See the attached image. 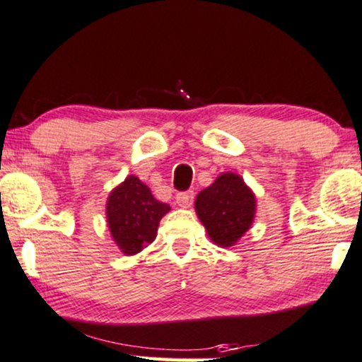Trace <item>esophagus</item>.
Instances as JSON below:
<instances>
[{
    "mask_svg": "<svg viewBox=\"0 0 362 362\" xmlns=\"http://www.w3.org/2000/svg\"><path fill=\"white\" fill-rule=\"evenodd\" d=\"M192 199H194V192L192 191L177 192L176 194V204L181 206V208H189L192 204Z\"/></svg>",
    "mask_w": 362,
    "mask_h": 362,
    "instance_id": "esophagus-1",
    "label": "esophagus"
}]
</instances>
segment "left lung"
Returning <instances> with one entry per match:
<instances>
[{
    "label": "left lung",
    "mask_w": 362,
    "mask_h": 362,
    "mask_svg": "<svg viewBox=\"0 0 362 362\" xmlns=\"http://www.w3.org/2000/svg\"><path fill=\"white\" fill-rule=\"evenodd\" d=\"M256 194L236 173H223L196 196L194 209L208 236L219 247H231L251 229Z\"/></svg>",
    "instance_id": "obj_1"
}]
</instances>
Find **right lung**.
<instances>
[{
  "instance_id": "right-lung-1",
  "label": "right lung",
  "mask_w": 362,
  "mask_h": 362,
  "mask_svg": "<svg viewBox=\"0 0 362 362\" xmlns=\"http://www.w3.org/2000/svg\"><path fill=\"white\" fill-rule=\"evenodd\" d=\"M170 211V204L158 201L138 176L129 175L106 201V223L112 241L123 255H138L156 239L159 221Z\"/></svg>"
}]
</instances>
